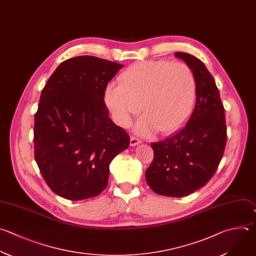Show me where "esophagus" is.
<instances>
[{
  "label": "esophagus",
  "mask_w": 256,
  "mask_h": 256,
  "mask_svg": "<svg viewBox=\"0 0 256 256\" xmlns=\"http://www.w3.org/2000/svg\"><path fill=\"white\" fill-rule=\"evenodd\" d=\"M130 146H138V144H142V140H138V138L132 136V138H130Z\"/></svg>",
  "instance_id": "34e87169"
}]
</instances>
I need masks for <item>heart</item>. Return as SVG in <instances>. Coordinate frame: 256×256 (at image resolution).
<instances>
[{"instance_id": "heart-1", "label": "heart", "mask_w": 256, "mask_h": 256, "mask_svg": "<svg viewBox=\"0 0 256 256\" xmlns=\"http://www.w3.org/2000/svg\"><path fill=\"white\" fill-rule=\"evenodd\" d=\"M120 83L106 88V104L122 128L130 124L142 104L144 116L136 126L142 136H150L156 130L160 134L177 130L195 104V76L183 62L138 61L120 74Z\"/></svg>"}]
</instances>
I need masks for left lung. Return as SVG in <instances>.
<instances>
[{
  "label": "left lung",
  "instance_id": "obj_1",
  "mask_svg": "<svg viewBox=\"0 0 256 256\" xmlns=\"http://www.w3.org/2000/svg\"><path fill=\"white\" fill-rule=\"evenodd\" d=\"M192 69L196 80V104L186 126L150 144L154 160L146 180L156 194L184 197L204 187L222 158L227 134L224 106L213 76L195 56L176 52Z\"/></svg>",
  "mask_w": 256,
  "mask_h": 256
}]
</instances>
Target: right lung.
Masks as SVG:
<instances>
[{
    "mask_svg": "<svg viewBox=\"0 0 256 256\" xmlns=\"http://www.w3.org/2000/svg\"><path fill=\"white\" fill-rule=\"evenodd\" d=\"M124 65L94 56L63 61L41 92L35 114V160L57 195L72 201L100 195L110 164L130 146L104 102L108 83Z\"/></svg>",
    "mask_w": 256,
    "mask_h": 256,
    "instance_id": "right-lung-1",
    "label": "right lung"
}]
</instances>
